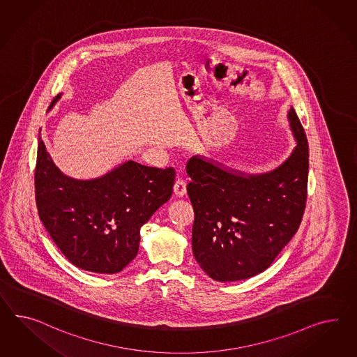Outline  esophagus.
Returning <instances> with one entry per match:
<instances>
[{"instance_id": "obj_1", "label": "esophagus", "mask_w": 357, "mask_h": 357, "mask_svg": "<svg viewBox=\"0 0 357 357\" xmlns=\"http://www.w3.org/2000/svg\"><path fill=\"white\" fill-rule=\"evenodd\" d=\"M185 192H187L185 182H184L183 179L178 178V179H176V182L174 184V193H175L178 197H183Z\"/></svg>"}]
</instances>
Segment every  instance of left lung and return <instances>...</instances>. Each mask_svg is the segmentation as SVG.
I'll use <instances>...</instances> for the list:
<instances>
[{
  "label": "left lung",
  "mask_w": 357,
  "mask_h": 357,
  "mask_svg": "<svg viewBox=\"0 0 357 357\" xmlns=\"http://www.w3.org/2000/svg\"><path fill=\"white\" fill-rule=\"evenodd\" d=\"M287 118L296 146L271 172L245 174L199 154L187 162L193 256L214 280L260 274L299 229L307 202L308 142L294 107Z\"/></svg>",
  "instance_id": "left-lung-1"
}]
</instances>
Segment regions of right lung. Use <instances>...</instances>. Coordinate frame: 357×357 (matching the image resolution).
<instances>
[{
    "label": "right lung",
    "instance_id": "right-lung-1",
    "mask_svg": "<svg viewBox=\"0 0 357 357\" xmlns=\"http://www.w3.org/2000/svg\"><path fill=\"white\" fill-rule=\"evenodd\" d=\"M61 93L54 97L52 109ZM175 170L126 161L95 179L62 173L39 134L35 197L50 238L80 269L114 274L139 251L140 229L173 193Z\"/></svg>",
    "mask_w": 357,
    "mask_h": 357
}]
</instances>
